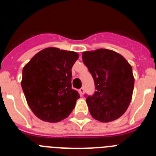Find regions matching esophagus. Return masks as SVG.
Segmentation results:
<instances>
[{
  "label": "esophagus",
  "mask_w": 156,
  "mask_h": 156,
  "mask_svg": "<svg viewBox=\"0 0 156 156\" xmlns=\"http://www.w3.org/2000/svg\"><path fill=\"white\" fill-rule=\"evenodd\" d=\"M79 92H80V94L81 95L83 94V93H84V88L81 87L80 89V90H79Z\"/></svg>",
  "instance_id": "34e87169"
}]
</instances>
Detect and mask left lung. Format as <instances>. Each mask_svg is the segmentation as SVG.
I'll list each match as a JSON object with an SVG mask.
<instances>
[{
    "mask_svg": "<svg viewBox=\"0 0 156 156\" xmlns=\"http://www.w3.org/2000/svg\"><path fill=\"white\" fill-rule=\"evenodd\" d=\"M82 55L96 90L91 96L85 94L90 115L104 122L118 119L126 111L132 98L134 78L131 66L121 55L108 49Z\"/></svg>",
    "mask_w": 156,
    "mask_h": 156,
    "instance_id": "obj_1",
    "label": "left lung"
}]
</instances>
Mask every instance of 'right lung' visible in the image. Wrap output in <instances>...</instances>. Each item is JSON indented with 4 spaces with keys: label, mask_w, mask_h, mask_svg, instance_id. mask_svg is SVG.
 <instances>
[{
    "label": "right lung",
    "mask_w": 156,
    "mask_h": 156,
    "mask_svg": "<svg viewBox=\"0 0 156 156\" xmlns=\"http://www.w3.org/2000/svg\"><path fill=\"white\" fill-rule=\"evenodd\" d=\"M76 52L45 48L23 69L22 88L30 108L39 119L56 122L66 119L80 98L72 88V67Z\"/></svg>",
    "instance_id": "add662e5"
}]
</instances>
